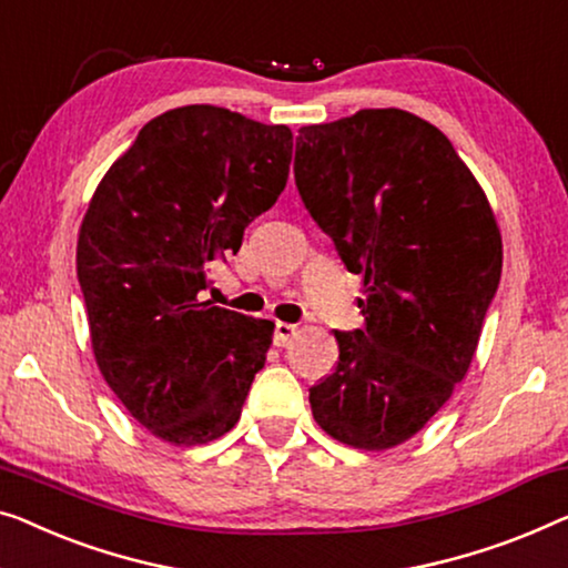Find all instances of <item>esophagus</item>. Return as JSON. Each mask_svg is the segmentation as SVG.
Returning a JSON list of instances; mask_svg holds the SVG:
<instances>
[{
  "label": "esophagus",
  "instance_id": "1",
  "mask_svg": "<svg viewBox=\"0 0 568 568\" xmlns=\"http://www.w3.org/2000/svg\"><path fill=\"white\" fill-rule=\"evenodd\" d=\"M300 327L292 325V323H276L274 325V343L278 345V348H286L294 338H297Z\"/></svg>",
  "mask_w": 568,
  "mask_h": 568
}]
</instances>
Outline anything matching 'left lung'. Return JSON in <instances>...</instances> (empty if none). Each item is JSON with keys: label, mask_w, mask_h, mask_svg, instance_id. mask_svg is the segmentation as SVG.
<instances>
[{"label": "left lung", "mask_w": 568, "mask_h": 568, "mask_svg": "<svg viewBox=\"0 0 568 568\" xmlns=\"http://www.w3.org/2000/svg\"><path fill=\"white\" fill-rule=\"evenodd\" d=\"M294 179L366 294L364 331L335 333L312 415L345 446L394 448L471 366L503 274L497 217L448 138L394 106L300 128Z\"/></svg>", "instance_id": "left-lung-1"}]
</instances>
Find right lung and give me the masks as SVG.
I'll return each mask as SVG.
<instances>
[{
	"label": "right lung",
	"instance_id": "obj_1",
	"mask_svg": "<svg viewBox=\"0 0 568 568\" xmlns=\"http://www.w3.org/2000/svg\"><path fill=\"white\" fill-rule=\"evenodd\" d=\"M292 130L186 104L145 122L106 169L79 227L77 271L94 361L130 415L171 446L241 420L274 335L202 302L210 264L284 192Z\"/></svg>",
	"mask_w": 568,
	"mask_h": 568
}]
</instances>
